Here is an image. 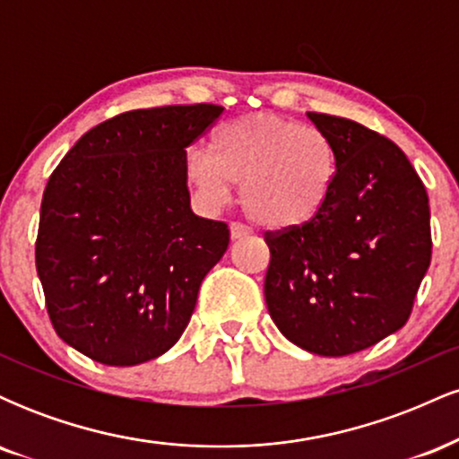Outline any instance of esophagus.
I'll return each mask as SVG.
<instances>
[{
  "label": "esophagus",
  "mask_w": 459,
  "mask_h": 459,
  "mask_svg": "<svg viewBox=\"0 0 459 459\" xmlns=\"http://www.w3.org/2000/svg\"><path fill=\"white\" fill-rule=\"evenodd\" d=\"M250 235H252L250 226H246L241 222L230 224V239H244V237H250Z\"/></svg>",
  "instance_id": "1"
}]
</instances>
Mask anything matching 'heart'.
<instances>
[{"label":"heart","instance_id":"heart-1","mask_svg":"<svg viewBox=\"0 0 459 459\" xmlns=\"http://www.w3.org/2000/svg\"><path fill=\"white\" fill-rule=\"evenodd\" d=\"M212 156L186 155V177L198 196L220 207L241 186V203L267 229H299L328 203L339 172L334 142L310 125L273 114L230 120L212 135Z\"/></svg>","mask_w":459,"mask_h":459}]
</instances>
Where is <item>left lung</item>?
Here are the masks:
<instances>
[{
  "label": "left lung",
  "instance_id": "1",
  "mask_svg": "<svg viewBox=\"0 0 459 459\" xmlns=\"http://www.w3.org/2000/svg\"><path fill=\"white\" fill-rule=\"evenodd\" d=\"M334 142L339 172L313 222L267 230L265 302L291 343L347 356L403 328L431 261L429 198L394 142L308 112Z\"/></svg>",
  "mask_w": 459,
  "mask_h": 459
}]
</instances>
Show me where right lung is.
Returning a JSON list of instances; mask_svg holds the SVG:
<instances>
[{"instance_id": "obj_1", "label": "right lung", "mask_w": 459, "mask_h": 459, "mask_svg": "<svg viewBox=\"0 0 459 459\" xmlns=\"http://www.w3.org/2000/svg\"><path fill=\"white\" fill-rule=\"evenodd\" d=\"M224 108L131 109L92 127L51 172L36 270L65 343L109 367L170 350L222 259L226 222L189 207L186 149Z\"/></svg>"}]
</instances>
